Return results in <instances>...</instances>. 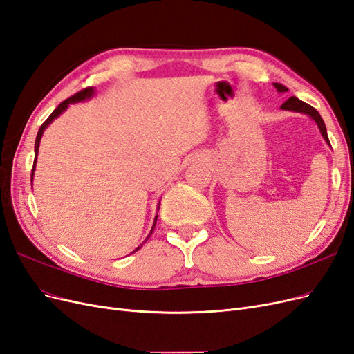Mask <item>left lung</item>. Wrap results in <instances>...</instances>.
Here are the masks:
<instances>
[{"mask_svg":"<svg viewBox=\"0 0 354 354\" xmlns=\"http://www.w3.org/2000/svg\"><path fill=\"white\" fill-rule=\"evenodd\" d=\"M273 85H274V88L277 90V93H286V91H288V88L285 87V85H282V84H279V82H273ZM281 109L308 115V116L312 118V120L317 124V128H319L320 134H322V137L325 138V142L330 146L329 138H328V133H326V127H325V122H324V120H322V116H320L319 112H317L315 108H312V106L304 103V102H301V100L294 97V95H292V97H289V99L281 106Z\"/></svg>","mask_w":354,"mask_h":354,"instance_id":"8db88e82","label":"left lung"}]
</instances>
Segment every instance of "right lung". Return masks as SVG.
<instances>
[{
	"instance_id": "1",
	"label": "right lung",
	"mask_w": 354,
	"mask_h": 354,
	"mask_svg": "<svg viewBox=\"0 0 354 354\" xmlns=\"http://www.w3.org/2000/svg\"><path fill=\"white\" fill-rule=\"evenodd\" d=\"M94 95V88L93 87H88V88H84V90H81L80 93H77V94H73L72 97H69V99H66L65 102H62L57 108L53 111V113L47 118L46 120V122L42 124L41 127H39V131H38V134H37V138H35V160H34V168H32V174H30V181H34V171H35V165H37V156H38V151H39V143H41V137H42V134H44V130L46 128L56 120L57 116H60L63 112H65L68 108H69V104H72V103H80V102H85V100H88V99H91ZM159 205H160V202H158V209H159ZM156 220H158V214L155 216V220H153V226H152V229H151V233H149V236H151L152 234V232H153V229H155V224H156ZM149 236L146 238V241L149 239ZM145 241V242H146ZM143 242V243H145ZM143 243L140 245V246H137V248L133 251V252H136V251H138L143 246Z\"/></svg>"
}]
</instances>
